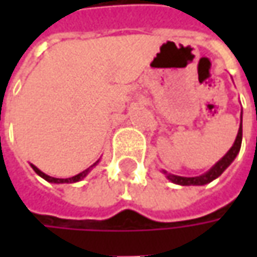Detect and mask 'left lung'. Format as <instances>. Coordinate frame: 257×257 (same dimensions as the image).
Wrapping results in <instances>:
<instances>
[{
	"label": "left lung",
	"mask_w": 257,
	"mask_h": 257,
	"mask_svg": "<svg viewBox=\"0 0 257 257\" xmlns=\"http://www.w3.org/2000/svg\"><path fill=\"white\" fill-rule=\"evenodd\" d=\"M240 146H242V121H240V128H239V133H237V137L234 140L232 149L224 154L222 160H219L209 172L204 173L202 176H197V177H182V176L167 174V179L172 180L173 183H176V184H182V186H203V184H207V183L214 180L216 177H219L230 166V163L236 159L237 153L240 152Z\"/></svg>",
	"instance_id": "left-lung-1"
}]
</instances>
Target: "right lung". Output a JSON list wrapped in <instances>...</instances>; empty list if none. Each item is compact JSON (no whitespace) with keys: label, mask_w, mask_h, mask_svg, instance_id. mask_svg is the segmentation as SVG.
Segmentation results:
<instances>
[{"label":"right lung","mask_w":257,"mask_h":257,"mask_svg":"<svg viewBox=\"0 0 257 257\" xmlns=\"http://www.w3.org/2000/svg\"><path fill=\"white\" fill-rule=\"evenodd\" d=\"M98 163V162H97ZM97 163H94L93 166H95ZM31 167L34 169V172L38 174V176H41L43 179H45L47 182L50 183H75V182H80L81 179H84L85 176L88 174V172H90V169H87V170H84V172L78 173V174H75V176H73V177H68V179H55V177H51V176H48V174H45V173H43L41 170H38L35 166H33L31 164Z\"/></svg>","instance_id":"obj_1"}]
</instances>
